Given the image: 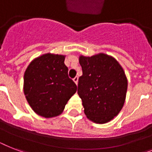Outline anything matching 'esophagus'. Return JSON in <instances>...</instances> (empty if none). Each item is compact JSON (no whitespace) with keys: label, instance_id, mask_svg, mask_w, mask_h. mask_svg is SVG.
<instances>
[{"label":"esophagus","instance_id":"obj_1","mask_svg":"<svg viewBox=\"0 0 152 152\" xmlns=\"http://www.w3.org/2000/svg\"><path fill=\"white\" fill-rule=\"evenodd\" d=\"M78 80H79V77H78V76H76V77H75V78L73 79V81H74V82H75V83H76V85H77V83H78Z\"/></svg>","mask_w":152,"mask_h":152}]
</instances>
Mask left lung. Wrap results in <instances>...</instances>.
<instances>
[{"mask_svg":"<svg viewBox=\"0 0 152 152\" xmlns=\"http://www.w3.org/2000/svg\"><path fill=\"white\" fill-rule=\"evenodd\" d=\"M83 75L79 78L78 95L87 118L105 124L118 115L126 97L128 80L122 67L106 53L80 56Z\"/></svg>","mask_w":152,"mask_h":152,"instance_id":"8db88e82","label":"left lung"}]
</instances>
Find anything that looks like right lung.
Masks as SVG:
<instances>
[{
  "mask_svg": "<svg viewBox=\"0 0 152 152\" xmlns=\"http://www.w3.org/2000/svg\"><path fill=\"white\" fill-rule=\"evenodd\" d=\"M64 55L45 53L34 58L24 72L23 92L34 112L46 118L60 115L77 87L68 76Z\"/></svg>",
  "mask_w": 152,
  "mask_h": 152,
  "instance_id": "1",
  "label": "right lung"
}]
</instances>
